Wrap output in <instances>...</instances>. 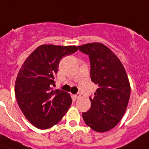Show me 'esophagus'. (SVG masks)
<instances>
[{
  "instance_id": "obj_1",
  "label": "esophagus",
  "mask_w": 149,
  "mask_h": 149,
  "mask_svg": "<svg viewBox=\"0 0 149 149\" xmlns=\"http://www.w3.org/2000/svg\"><path fill=\"white\" fill-rule=\"evenodd\" d=\"M81 97V94L80 93H77V94H75V97H76V98H80Z\"/></svg>"
}]
</instances>
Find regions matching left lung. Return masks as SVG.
<instances>
[{
  "label": "left lung",
  "mask_w": 149,
  "mask_h": 149,
  "mask_svg": "<svg viewBox=\"0 0 149 149\" xmlns=\"http://www.w3.org/2000/svg\"><path fill=\"white\" fill-rule=\"evenodd\" d=\"M89 56L91 81L98 85L91 107L82 117L87 126L97 132L114 127L121 120L127 107L131 87L125 68L116 55L100 42L78 46Z\"/></svg>",
  "instance_id": "8db88e82"
}]
</instances>
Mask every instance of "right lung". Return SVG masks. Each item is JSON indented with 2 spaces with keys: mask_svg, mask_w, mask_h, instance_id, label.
Returning a JSON list of instances; mask_svg holds the SVG:
<instances>
[{
  "mask_svg": "<svg viewBox=\"0 0 149 149\" xmlns=\"http://www.w3.org/2000/svg\"><path fill=\"white\" fill-rule=\"evenodd\" d=\"M78 50L76 46L41 45L22 65L15 82V96L31 124L47 129L61 120L72 104L69 93L52 90L60 60Z\"/></svg>",
  "mask_w": 149,
  "mask_h": 149,
  "instance_id": "1",
  "label": "right lung"
}]
</instances>
